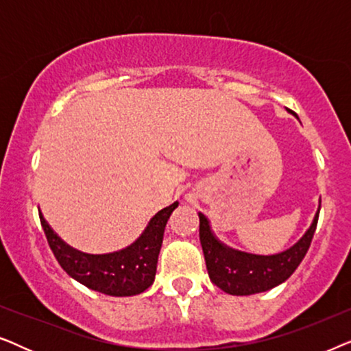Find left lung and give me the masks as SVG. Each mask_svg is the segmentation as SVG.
<instances>
[{
	"label": "left lung",
	"mask_w": 351,
	"mask_h": 351,
	"mask_svg": "<svg viewBox=\"0 0 351 351\" xmlns=\"http://www.w3.org/2000/svg\"><path fill=\"white\" fill-rule=\"evenodd\" d=\"M198 215L199 241L210 281L232 295H251L281 285L295 271L313 239L319 209L304 237L287 251L275 256H256L227 247L210 232L209 220L201 213Z\"/></svg>",
	"instance_id": "left-lung-1"
}]
</instances>
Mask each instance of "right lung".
Here are the masks:
<instances>
[{
	"mask_svg": "<svg viewBox=\"0 0 351 351\" xmlns=\"http://www.w3.org/2000/svg\"><path fill=\"white\" fill-rule=\"evenodd\" d=\"M179 203L161 209L147 225L145 232L131 246L118 252L84 254L70 247L57 237L40 213L41 227L51 251L60 267L71 278L80 281L89 289L113 297H126L141 294L155 281L158 256L162 244V234L167 219Z\"/></svg>",
	"mask_w": 351,
	"mask_h": 351,
	"instance_id": "obj_1",
	"label": "right lung"
}]
</instances>
